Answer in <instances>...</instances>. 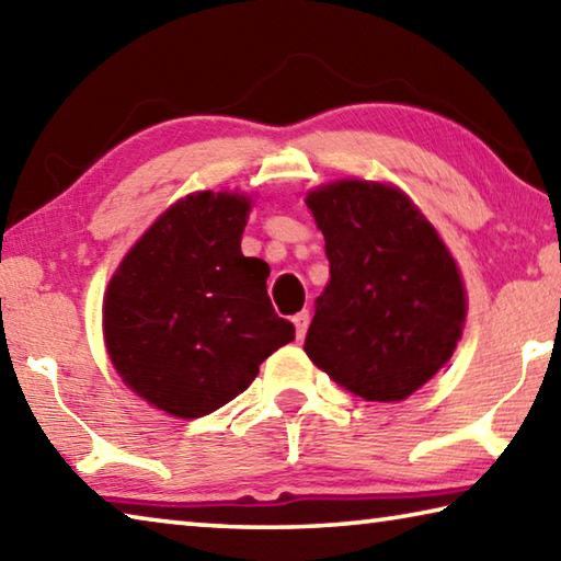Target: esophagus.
<instances>
[{"mask_svg":"<svg viewBox=\"0 0 561 561\" xmlns=\"http://www.w3.org/2000/svg\"><path fill=\"white\" fill-rule=\"evenodd\" d=\"M309 311H299V314H294V327H297V339L307 336V329H309Z\"/></svg>","mask_w":561,"mask_h":561,"instance_id":"1","label":"esophagus"}]
</instances>
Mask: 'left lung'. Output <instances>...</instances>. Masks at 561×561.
<instances>
[{
    "mask_svg": "<svg viewBox=\"0 0 561 561\" xmlns=\"http://www.w3.org/2000/svg\"><path fill=\"white\" fill-rule=\"evenodd\" d=\"M329 274L304 351L346 391L403 401L453 356L465 289L448 247L396 187L339 180L307 197Z\"/></svg>",
    "mask_w": 561,
    "mask_h": 561,
    "instance_id": "obj_1",
    "label": "left lung"
}]
</instances>
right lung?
<instances>
[{"label": "right lung", "mask_w": 561, "mask_h": 561, "mask_svg": "<svg viewBox=\"0 0 561 561\" xmlns=\"http://www.w3.org/2000/svg\"><path fill=\"white\" fill-rule=\"evenodd\" d=\"M247 213L242 195L183 197L108 284L103 334L113 366L170 415L203 417L230 403L294 339L270 301V264L240 250Z\"/></svg>", "instance_id": "right-lung-1"}]
</instances>
